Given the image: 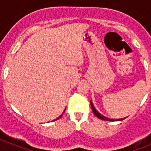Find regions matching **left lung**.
<instances>
[{"instance_id": "1", "label": "left lung", "mask_w": 151, "mask_h": 151, "mask_svg": "<svg viewBox=\"0 0 151 151\" xmlns=\"http://www.w3.org/2000/svg\"><path fill=\"white\" fill-rule=\"evenodd\" d=\"M90 103H91V106L92 111H93V113H94V115H95L97 118L101 119H102V120L112 121V122H114V121H121V120H122V119H125V118H123V119H109V118H107V117H105L104 116L101 115V113H98V112L97 111V110H96L95 108H94V105H93V104H92L91 101H90Z\"/></svg>"}]
</instances>
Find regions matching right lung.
<instances>
[{
    "instance_id": "1",
    "label": "right lung",
    "mask_w": 151,
    "mask_h": 151,
    "mask_svg": "<svg viewBox=\"0 0 151 151\" xmlns=\"http://www.w3.org/2000/svg\"><path fill=\"white\" fill-rule=\"evenodd\" d=\"M65 110H66V109H65ZM64 111H65V110H64ZM61 116H62V115H61V116H60L58 117V118L55 119H54V120H57V119H60V118H61Z\"/></svg>"
}]
</instances>
